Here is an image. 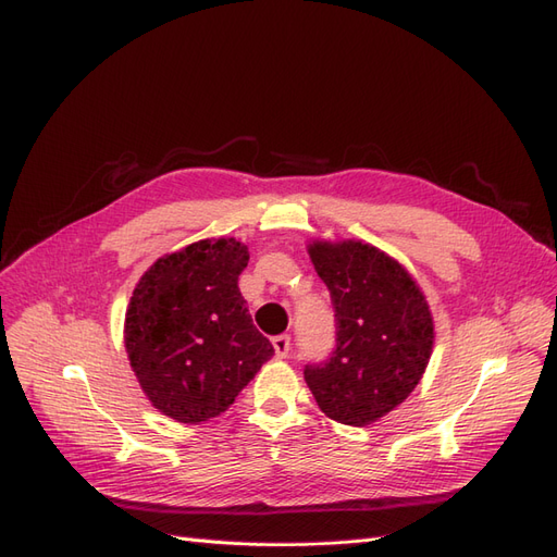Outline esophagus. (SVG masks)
<instances>
[{"label":"esophagus","mask_w":557,"mask_h":557,"mask_svg":"<svg viewBox=\"0 0 557 557\" xmlns=\"http://www.w3.org/2000/svg\"><path fill=\"white\" fill-rule=\"evenodd\" d=\"M273 347H275V355L280 359H284V357L289 355V349H292V338L289 336H275L273 338Z\"/></svg>","instance_id":"esophagus-1"}]
</instances>
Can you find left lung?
Returning <instances> with one entry per match:
<instances>
[{
	"label": "left lung",
	"mask_w": 557,
	"mask_h": 557,
	"mask_svg": "<svg viewBox=\"0 0 557 557\" xmlns=\"http://www.w3.org/2000/svg\"><path fill=\"white\" fill-rule=\"evenodd\" d=\"M329 287L336 347L304 375L326 418L363 426L418 387L434 347V320L408 270L361 240L308 247Z\"/></svg>",
	"instance_id": "1"
}]
</instances>
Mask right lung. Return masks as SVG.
<instances>
[{
	"label": "right lung",
	"mask_w": 557,
	"mask_h": 557,
	"mask_svg": "<svg viewBox=\"0 0 557 557\" xmlns=\"http://www.w3.org/2000/svg\"><path fill=\"white\" fill-rule=\"evenodd\" d=\"M247 261L243 243L219 237L168 253L139 277L123 338L163 416L184 424L221 416L275 355L237 289Z\"/></svg>",
	"instance_id": "obj_1"
}]
</instances>
